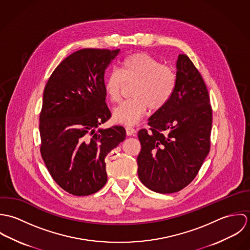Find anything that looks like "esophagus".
<instances>
[{"label": "esophagus", "mask_w": 250, "mask_h": 250, "mask_svg": "<svg viewBox=\"0 0 250 250\" xmlns=\"http://www.w3.org/2000/svg\"><path fill=\"white\" fill-rule=\"evenodd\" d=\"M126 134H127V136H129V137H131V136H134L135 134H136V130L134 129V128H132V127H126Z\"/></svg>", "instance_id": "esophagus-1"}]
</instances>
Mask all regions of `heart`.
I'll return each instance as SVG.
<instances>
[{
  "label": "heart",
  "instance_id": "heart-1",
  "mask_svg": "<svg viewBox=\"0 0 250 250\" xmlns=\"http://www.w3.org/2000/svg\"><path fill=\"white\" fill-rule=\"evenodd\" d=\"M125 82H136L131 92L133 98L115 107L112 117L116 123L132 126L143 118L148 107L155 111L167 104L175 90L176 74L156 58L136 53L124 60L121 71L108 73L104 87L110 101H119Z\"/></svg>",
  "mask_w": 250,
  "mask_h": 250
}]
</instances>
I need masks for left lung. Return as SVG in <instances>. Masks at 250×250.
I'll use <instances>...</instances> for the list:
<instances>
[{
  "mask_svg": "<svg viewBox=\"0 0 250 250\" xmlns=\"http://www.w3.org/2000/svg\"><path fill=\"white\" fill-rule=\"evenodd\" d=\"M176 86L166 106L149 118V132L139 131L142 150L138 174L159 193H173L198 173L210 151L212 107L206 84L192 62L179 54Z\"/></svg>",
  "mask_w": 250,
  "mask_h": 250,
  "instance_id": "1",
  "label": "left lung"
}]
</instances>
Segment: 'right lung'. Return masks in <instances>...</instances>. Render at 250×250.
<instances>
[{"label": "right lung", "mask_w": 250, "mask_h": 250, "mask_svg": "<svg viewBox=\"0 0 250 250\" xmlns=\"http://www.w3.org/2000/svg\"><path fill=\"white\" fill-rule=\"evenodd\" d=\"M119 52H74L58 65L44 88L41 156L55 182L73 195H89L105 186V158L126 138L122 126L100 127L110 117L105 70Z\"/></svg>", "instance_id": "right-lung-1"}]
</instances>
